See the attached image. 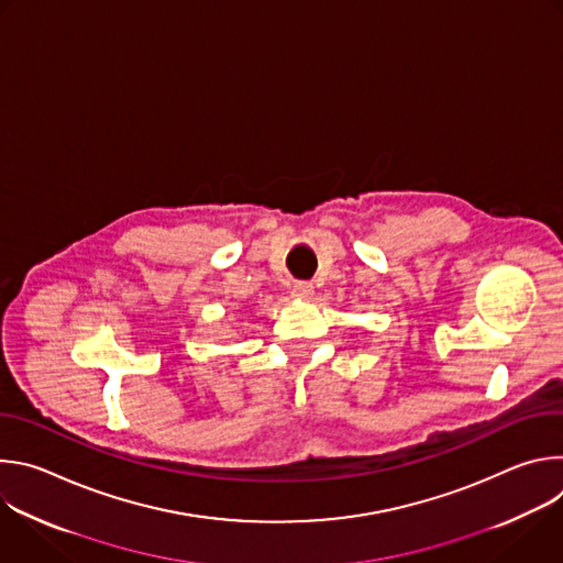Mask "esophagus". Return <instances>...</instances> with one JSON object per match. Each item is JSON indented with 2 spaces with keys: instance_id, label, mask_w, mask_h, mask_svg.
I'll return each instance as SVG.
<instances>
[{
  "instance_id": "esophagus-1",
  "label": "esophagus",
  "mask_w": 563,
  "mask_h": 563,
  "mask_svg": "<svg viewBox=\"0 0 563 563\" xmlns=\"http://www.w3.org/2000/svg\"><path fill=\"white\" fill-rule=\"evenodd\" d=\"M291 294H294V298H298V300H311L313 287H311L309 283H296L294 289H291Z\"/></svg>"
}]
</instances>
